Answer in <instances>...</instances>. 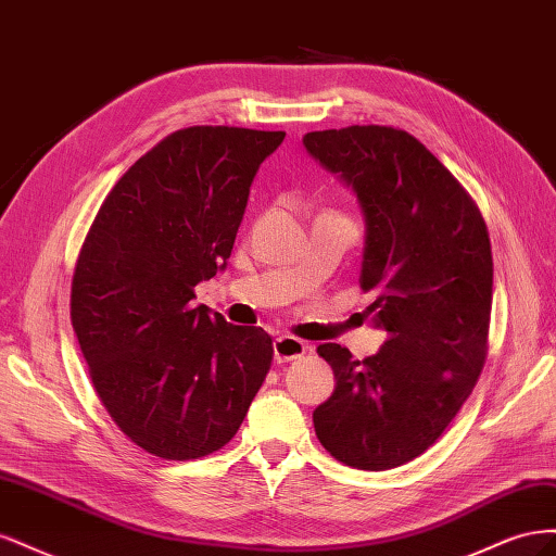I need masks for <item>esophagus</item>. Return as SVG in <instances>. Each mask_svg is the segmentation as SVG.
I'll return each instance as SVG.
<instances>
[{
  "label": "esophagus",
  "instance_id": "34e87169",
  "mask_svg": "<svg viewBox=\"0 0 556 556\" xmlns=\"http://www.w3.org/2000/svg\"><path fill=\"white\" fill-rule=\"evenodd\" d=\"M306 350H308V345L301 339H294V336H280V339L274 341V359L278 364L292 362V359L304 357Z\"/></svg>",
  "mask_w": 556,
  "mask_h": 556
}]
</instances>
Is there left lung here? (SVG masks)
Listing matches in <instances>:
<instances>
[{"label": "left lung", "mask_w": 556, "mask_h": 556, "mask_svg": "<svg viewBox=\"0 0 556 556\" xmlns=\"http://www.w3.org/2000/svg\"><path fill=\"white\" fill-rule=\"evenodd\" d=\"M308 153L350 185L364 213L359 285L387 331L374 357L319 345L333 394L313 410L333 459L387 470L429 450L473 392L492 315V245L480 208L408 131H308Z\"/></svg>", "instance_id": "1"}]
</instances>
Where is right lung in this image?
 Listing matches in <instances>:
<instances>
[{
	"instance_id": "1",
	"label": "right lung",
	"mask_w": 556,
	"mask_h": 556,
	"mask_svg": "<svg viewBox=\"0 0 556 556\" xmlns=\"http://www.w3.org/2000/svg\"><path fill=\"white\" fill-rule=\"evenodd\" d=\"M285 131L178 129L113 185L83 241L72 325L121 431L162 459L227 445L271 368V336L194 306L223 271L260 164Z\"/></svg>"
}]
</instances>
